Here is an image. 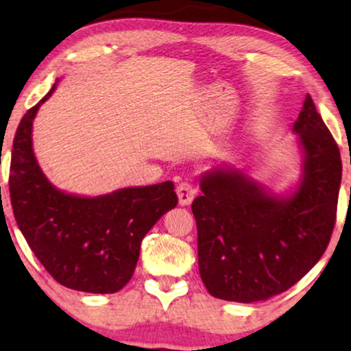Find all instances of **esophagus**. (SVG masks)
I'll return each mask as SVG.
<instances>
[{
	"label": "esophagus",
	"mask_w": 351,
	"mask_h": 351,
	"mask_svg": "<svg viewBox=\"0 0 351 351\" xmlns=\"http://www.w3.org/2000/svg\"><path fill=\"white\" fill-rule=\"evenodd\" d=\"M176 194H178V199H180V205L187 206L191 205V202L194 200V197L197 195V189L191 184V182L182 181L176 187Z\"/></svg>",
	"instance_id": "1"
}]
</instances>
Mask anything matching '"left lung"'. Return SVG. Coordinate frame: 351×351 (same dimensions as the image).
Instances as JSON below:
<instances>
[{
    "label": "left lung",
    "mask_w": 351,
    "mask_h": 351,
    "mask_svg": "<svg viewBox=\"0 0 351 351\" xmlns=\"http://www.w3.org/2000/svg\"><path fill=\"white\" fill-rule=\"evenodd\" d=\"M293 132L300 173L288 192L276 194L229 162L200 175L202 195L192 202L199 272L215 298L251 304L281 294L329 243L342 160L310 95Z\"/></svg>",
    "instance_id": "1"
}]
</instances>
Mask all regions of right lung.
<instances>
[{
  "mask_svg": "<svg viewBox=\"0 0 351 351\" xmlns=\"http://www.w3.org/2000/svg\"><path fill=\"white\" fill-rule=\"evenodd\" d=\"M27 111L12 145L9 192L17 226L44 269L66 288L112 294L132 278L151 227L178 204L175 184L70 194L49 181L33 151V121L57 88Z\"/></svg>",
  "mask_w": 351,
  "mask_h": 351,
  "instance_id": "obj_1",
  "label": "right lung"
}]
</instances>
